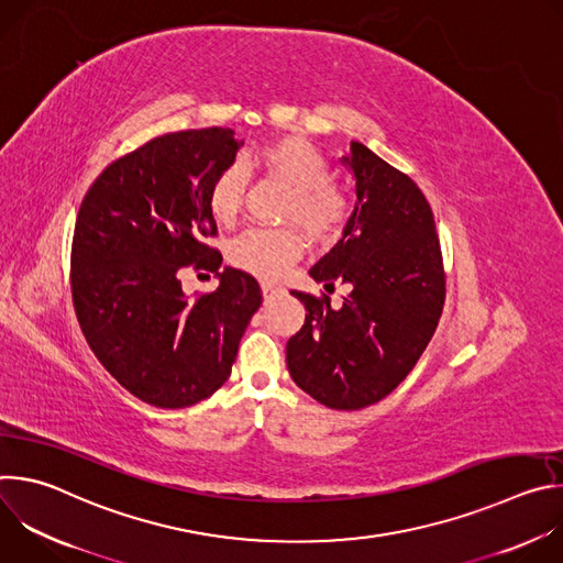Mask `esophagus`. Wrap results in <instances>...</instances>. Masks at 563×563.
<instances>
[{
    "mask_svg": "<svg viewBox=\"0 0 563 563\" xmlns=\"http://www.w3.org/2000/svg\"><path fill=\"white\" fill-rule=\"evenodd\" d=\"M261 287H263V294H265V296L276 294V291H280V289H283L280 285H276V283H272V280H263V283H261Z\"/></svg>",
    "mask_w": 563,
    "mask_h": 563,
    "instance_id": "esophagus-1",
    "label": "esophagus"
}]
</instances>
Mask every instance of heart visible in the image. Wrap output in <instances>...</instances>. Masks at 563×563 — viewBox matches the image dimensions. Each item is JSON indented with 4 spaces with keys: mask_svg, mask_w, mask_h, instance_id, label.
I'll return each instance as SVG.
<instances>
[{
    "mask_svg": "<svg viewBox=\"0 0 563 563\" xmlns=\"http://www.w3.org/2000/svg\"><path fill=\"white\" fill-rule=\"evenodd\" d=\"M256 169L285 185L280 218L300 224L316 243H334L347 229L354 205L350 194L330 180L325 155L311 142L287 135L258 146L250 157ZM243 207V174L235 165L220 169L209 187V211L218 222H231ZM302 233L291 227H252L231 240L229 261L261 278H278L302 254Z\"/></svg>",
    "mask_w": 563,
    "mask_h": 563,
    "instance_id": "1",
    "label": "heart"
}]
</instances>
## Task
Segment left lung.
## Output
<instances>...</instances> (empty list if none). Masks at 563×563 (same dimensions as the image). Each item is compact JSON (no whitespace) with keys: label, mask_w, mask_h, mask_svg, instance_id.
<instances>
[{"label":"left lung","mask_w":563,"mask_h":563,"mask_svg":"<svg viewBox=\"0 0 563 563\" xmlns=\"http://www.w3.org/2000/svg\"><path fill=\"white\" fill-rule=\"evenodd\" d=\"M343 163L356 178V207L309 274L325 289L345 283L350 294L334 307L328 294L291 291L307 313L287 341V369L325 408L361 410L391 394L426 352L445 302V269L417 183L361 142Z\"/></svg>","instance_id":"1"}]
</instances>
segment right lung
<instances>
[{
	"label": "right lung",
	"instance_id": "right-lung-1",
	"mask_svg": "<svg viewBox=\"0 0 563 563\" xmlns=\"http://www.w3.org/2000/svg\"><path fill=\"white\" fill-rule=\"evenodd\" d=\"M231 129L167 133L118 157L79 205L70 294L85 339L104 369L155 408H189L231 374L258 280L227 267L216 292L189 299L185 268L222 263L209 187L240 148Z\"/></svg>",
	"mask_w": 563,
	"mask_h": 563
}]
</instances>
